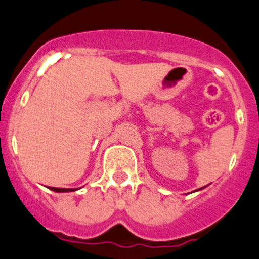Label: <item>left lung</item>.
<instances>
[{
    "label": "left lung",
    "instance_id": "left-lung-1",
    "mask_svg": "<svg viewBox=\"0 0 259 259\" xmlns=\"http://www.w3.org/2000/svg\"><path fill=\"white\" fill-rule=\"evenodd\" d=\"M205 187H206V186H205ZM205 187H201V188H199V190H196V191H200V190H202V188H205Z\"/></svg>",
    "mask_w": 259,
    "mask_h": 259
}]
</instances>
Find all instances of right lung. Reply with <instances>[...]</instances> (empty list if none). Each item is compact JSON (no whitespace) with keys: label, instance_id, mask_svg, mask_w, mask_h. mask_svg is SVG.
I'll list each match as a JSON object with an SVG mask.
<instances>
[{"label":"right lung","instance_id":"right-lung-1","mask_svg":"<svg viewBox=\"0 0 259 259\" xmlns=\"http://www.w3.org/2000/svg\"><path fill=\"white\" fill-rule=\"evenodd\" d=\"M49 190L54 191V192H72V191H76V188H58V187H49Z\"/></svg>","mask_w":259,"mask_h":259}]
</instances>
